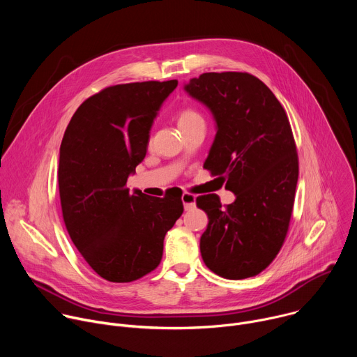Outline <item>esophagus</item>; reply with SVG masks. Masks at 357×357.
Returning a JSON list of instances; mask_svg holds the SVG:
<instances>
[{"instance_id":"34e87169","label":"esophagus","mask_w":357,"mask_h":357,"mask_svg":"<svg viewBox=\"0 0 357 357\" xmlns=\"http://www.w3.org/2000/svg\"><path fill=\"white\" fill-rule=\"evenodd\" d=\"M182 203H183V208L185 211H190L192 208H195V202H196V196L192 193H183L181 196Z\"/></svg>"}]
</instances>
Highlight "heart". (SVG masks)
Here are the masks:
<instances>
[{"mask_svg":"<svg viewBox=\"0 0 357 357\" xmlns=\"http://www.w3.org/2000/svg\"><path fill=\"white\" fill-rule=\"evenodd\" d=\"M196 120H202V116L190 109H183L179 114H178V126H185L189 123H193Z\"/></svg>","mask_w":357,"mask_h":357,"instance_id":"b5f03b06","label":"heart"}]
</instances>
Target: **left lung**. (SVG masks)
Instances as JSON below:
<instances>
[{
  "label": "left lung",
  "instance_id": "obj_1",
  "mask_svg": "<svg viewBox=\"0 0 357 357\" xmlns=\"http://www.w3.org/2000/svg\"><path fill=\"white\" fill-rule=\"evenodd\" d=\"M183 90L215 120L203 167L236 196L226 208L218 195L196 197L209 219L200 237L203 263L223 278L254 277L275 259L292 213L298 157L288 117L274 93L248 73H203Z\"/></svg>",
  "mask_w": 357,
  "mask_h": 357
}]
</instances>
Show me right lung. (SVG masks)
<instances>
[{"instance_id": "1", "label": "right lung", "mask_w": 357, "mask_h": 357, "mask_svg": "<svg viewBox=\"0 0 357 357\" xmlns=\"http://www.w3.org/2000/svg\"><path fill=\"white\" fill-rule=\"evenodd\" d=\"M178 80L117 84L73 114L59 152V193L69 236L87 264L112 282L158 267L164 238L183 212L181 195L130 193L149 132Z\"/></svg>"}]
</instances>
